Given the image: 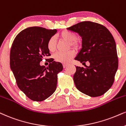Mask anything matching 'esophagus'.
Here are the masks:
<instances>
[{"label": "esophagus", "mask_w": 126, "mask_h": 126, "mask_svg": "<svg viewBox=\"0 0 126 126\" xmlns=\"http://www.w3.org/2000/svg\"><path fill=\"white\" fill-rule=\"evenodd\" d=\"M68 65V64H66V63H63V68H65Z\"/></svg>", "instance_id": "1"}]
</instances>
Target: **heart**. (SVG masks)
<instances>
[{
	"label": "heart",
	"mask_w": 126,
	"mask_h": 126,
	"mask_svg": "<svg viewBox=\"0 0 126 126\" xmlns=\"http://www.w3.org/2000/svg\"><path fill=\"white\" fill-rule=\"evenodd\" d=\"M59 36L61 39L69 43L71 47L77 48L80 46V43L79 40H76L77 35L74 32L69 30H63L61 32ZM47 47L50 52H53L56 48L55 38L54 37H51L47 43ZM75 53L74 51H69L66 52H57L54 55V58L57 62L67 63L72 60L75 57Z\"/></svg>",
	"instance_id": "1"
}]
</instances>
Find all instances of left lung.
<instances>
[{"instance_id":"obj_1","label":"left lung","mask_w":126,"mask_h":126,"mask_svg":"<svg viewBox=\"0 0 126 126\" xmlns=\"http://www.w3.org/2000/svg\"><path fill=\"white\" fill-rule=\"evenodd\" d=\"M82 38V48L75 60L85 68L76 66L74 80L80 92L91 97L103 94L112 86L118 68L116 43L105 26L91 21H82L67 28ZM90 63L89 67L85 62Z\"/></svg>"}]
</instances>
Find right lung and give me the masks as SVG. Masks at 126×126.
<instances>
[{
  "label": "right lung",
  "mask_w": 126,
  "mask_h": 126,
  "mask_svg": "<svg viewBox=\"0 0 126 126\" xmlns=\"http://www.w3.org/2000/svg\"><path fill=\"white\" fill-rule=\"evenodd\" d=\"M57 32L56 29L29 27L19 32L12 44L10 69L19 89L33 101L41 102L54 94L57 74L63 69L61 63L53 61L48 67L40 64L44 57L51 55L47 43Z\"/></svg>",
  "instance_id": "1"
}]
</instances>
